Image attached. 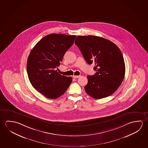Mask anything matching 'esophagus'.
Instances as JSON below:
<instances>
[{
  "instance_id": "esophagus-1",
  "label": "esophagus",
  "mask_w": 148,
  "mask_h": 148,
  "mask_svg": "<svg viewBox=\"0 0 148 148\" xmlns=\"http://www.w3.org/2000/svg\"><path fill=\"white\" fill-rule=\"evenodd\" d=\"M79 77H80V76H76V75H73V77L74 78H79Z\"/></svg>"
}]
</instances>
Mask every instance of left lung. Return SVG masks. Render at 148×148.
Masks as SVG:
<instances>
[{
  "mask_svg": "<svg viewBox=\"0 0 148 148\" xmlns=\"http://www.w3.org/2000/svg\"><path fill=\"white\" fill-rule=\"evenodd\" d=\"M75 44L89 64L95 63V75L88 76L86 93L96 99L107 97L123 80L125 66L120 49L107 39L94 36H78Z\"/></svg>",
  "mask_w": 148,
  "mask_h": 148,
  "instance_id": "8db88e82",
  "label": "left lung"
}]
</instances>
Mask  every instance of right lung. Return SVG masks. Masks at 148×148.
Listing matches in <instances>:
<instances>
[{
	"instance_id": "1",
	"label": "right lung",
	"mask_w": 148,
	"mask_h": 148,
	"mask_svg": "<svg viewBox=\"0 0 148 148\" xmlns=\"http://www.w3.org/2000/svg\"><path fill=\"white\" fill-rule=\"evenodd\" d=\"M76 36L49 34L36 44L29 54L27 62L29 81L45 97L55 99L60 97L72 82L71 77L61 75L55 70L73 45Z\"/></svg>"
}]
</instances>
